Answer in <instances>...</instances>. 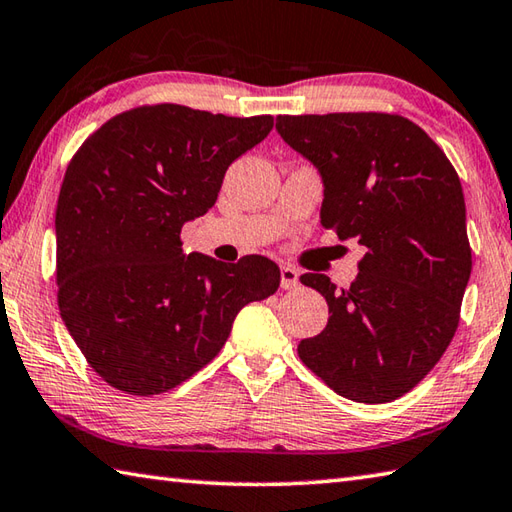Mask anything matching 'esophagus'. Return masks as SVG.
Instances as JSON below:
<instances>
[{"instance_id":"esophagus-1","label":"esophagus","mask_w":512,"mask_h":512,"mask_svg":"<svg viewBox=\"0 0 512 512\" xmlns=\"http://www.w3.org/2000/svg\"><path fill=\"white\" fill-rule=\"evenodd\" d=\"M297 284H300V271H297V268L291 264H284L282 266V288H286V291H293V288H297Z\"/></svg>"}]
</instances>
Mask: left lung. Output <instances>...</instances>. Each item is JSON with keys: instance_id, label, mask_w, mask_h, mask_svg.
<instances>
[{"instance_id": "left-lung-1", "label": "left lung", "mask_w": 512, "mask_h": 512, "mask_svg": "<svg viewBox=\"0 0 512 512\" xmlns=\"http://www.w3.org/2000/svg\"><path fill=\"white\" fill-rule=\"evenodd\" d=\"M277 132L322 174V226L367 250L349 288L300 277L324 295L329 322L297 353L340 396L396 401L430 374L461 320L472 248L459 174L398 114L277 116Z\"/></svg>"}]
</instances>
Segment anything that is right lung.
<instances>
[{
    "instance_id": "obj_1",
    "label": "right lung",
    "mask_w": 512,
    "mask_h": 512,
    "mask_svg": "<svg viewBox=\"0 0 512 512\" xmlns=\"http://www.w3.org/2000/svg\"><path fill=\"white\" fill-rule=\"evenodd\" d=\"M273 116L172 102L109 118L69 161L55 208L60 315L89 367L132 396L170 392L217 356L241 306L280 268L262 255H185L181 228L215 206L228 165Z\"/></svg>"
}]
</instances>
